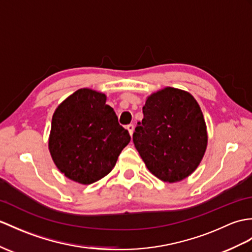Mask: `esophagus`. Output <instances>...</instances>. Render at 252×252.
<instances>
[{
  "mask_svg": "<svg viewBox=\"0 0 252 252\" xmlns=\"http://www.w3.org/2000/svg\"><path fill=\"white\" fill-rule=\"evenodd\" d=\"M126 128H127L128 133H130V135L132 136V134H133V132H134V126H133V125H128V126H126Z\"/></svg>",
  "mask_w": 252,
  "mask_h": 252,
  "instance_id": "obj_1",
  "label": "esophagus"
}]
</instances>
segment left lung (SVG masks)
I'll use <instances>...</instances> for the list:
<instances>
[{"label":"left lung","instance_id":"left-lung-1","mask_svg":"<svg viewBox=\"0 0 252 252\" xmlns=\"http://www.w3.org/2000/svg\"><path fill=\"white\" fill-rule=\"evenodd\" d=\"M133 143L151 174L177 183L195 171L207 147V127L200 105L189 92L166 87L150 94Z\"/></svg>","mask_w":252,"mask_h":252}]
</instances>
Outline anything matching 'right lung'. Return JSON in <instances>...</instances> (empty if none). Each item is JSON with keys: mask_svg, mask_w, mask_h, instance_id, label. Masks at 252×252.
Masks as SVG:
<instances>
[{"mask_svg": "<svg viewBox=\"0 0 252 252\" xmlns=\"http://www.w3.org/2000/svg\"><path fill=\"white\" fill-rule=\"evenodd\" d=\"M131 136L102 92L83 88L52 116L48 148L64 176L81 185L102 179L116 165Z\"/></svg>", "mask_w": 252, "mask_h": 252, "instance_id": "1", "label": "right lung"}]
</instances>
